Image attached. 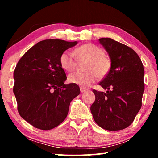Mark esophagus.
I'll return each instance as SVG.
<instances>
[{
	"instance_id": "esophagus-1",
	"label": "esophagus",
	"mask_w": 158,
	"mask_h": 158,
	"mask_svg": "<svg viewBox=\"0 0 158 158\" xmlns=\"http://www.w3.org/2000/svg\"><path fill=\"white\" fill-rule=\"evenodd\" d=\"M86 89H85L84 87H80V90H81V93H84L86 91Z\"/></svg>"
}]
</instances>
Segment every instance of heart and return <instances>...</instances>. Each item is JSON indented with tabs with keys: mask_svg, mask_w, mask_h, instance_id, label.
<instances>
[{
	"mask_svg": "<svg viewBox=\"0 0 158 158\" xmlns=\"http://www.w3.org/2000/svg\"><path fill=\"white\" fill-rule=\"evenodd\" d=\"M74 53L79 60H88L85 67L87 71L84 73L74 72L69 74L68 81L72 84L81 87H89L95 81L98 77L104 78L111 70V58L105 54L104 50L98 45L92 43L85 44L77 47ZM75 57L73 53L68 50L63 52L59 58L61 68L68 72L73 71L77 65Z\"/></svg>",
	"mask_w": 158,
	"mask_h": 158,
	"instance_id": "b5f03b06",
	"label": "heart"
}]
</instances>
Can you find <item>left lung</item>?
<instances>
[{"instance_id":"1","label":"left lung","mask_w":158,"mask_h":158,"mask_svg":"<svg viewBox=\"0 0 158 158\" xmlns=\"http://www.w3.org/2000/svg\"><path fill=\"white\" fill-rule=\"evenodd\" d=\"M111 60L109 74L100 83L106 93L93 90L94 103L90 106L99 126L109 131L121 130L132 123L142 105L144 68L132 48L111 38H100Z\"/></svg>"}]
</instances>
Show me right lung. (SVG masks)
Listing matches in <instances>:
<instances>
[{
  "label": "right lung",
  "mask_w": 158,
  "mask_h": 158,
  "mask_svg": "<svg viewBox=\"0 0 158 158\" xmlns=\"http://www.w3.org/2000/svg\"><path fill=\"white\" fill-rule=\"evenodd\" d=\"M77 42L45 40L39 42L20 58L14 70L13 92L20 116L33 127L49 130L68 116L71 101L79 95L78 85L64 84L61 53Z\"/></svg>",
  "instance_id": "1"
}]
</instances>
